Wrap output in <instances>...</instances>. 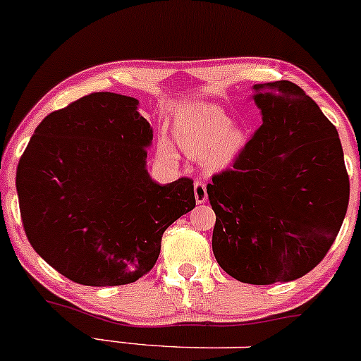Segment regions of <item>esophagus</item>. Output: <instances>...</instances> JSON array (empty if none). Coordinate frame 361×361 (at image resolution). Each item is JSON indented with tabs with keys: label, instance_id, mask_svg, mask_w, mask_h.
I'll return each instance as SVG.
<instances>
[{
	"label": "esophagus",
	"instance_id": "esophagus-1",
	"mask_svg": "<svg viewBox=\"0 0 361 361\" xmlns=\"http://www.w3.org/2000/svg\"><path fill=\"white\" fill-rule=\"evenodd\" d=\"M193 190H195V200H197V203H205L207 198H208L205 183H203V181L197 180V181H195Z\"/></svg>",
	"mask_w": 361,
	"mask_h": 361
}]
</instances>
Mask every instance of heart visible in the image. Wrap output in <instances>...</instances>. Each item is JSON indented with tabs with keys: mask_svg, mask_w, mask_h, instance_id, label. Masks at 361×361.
Segmentation results:
<instances>
[{
	"mask_svg": "<svg viewBox=\"0 0 361 361\" xmlns=\"http://www.w3.org/2000/svg\"><path fill=\"white\" fill-rule=\"evenodd\" d=\"M175 134L181 149L208 171L227 168L247 142L242 126L214 104H197L176 119Z\"/></svg>",
	"mask_w": 361,
	"mask_h": 361,
	"instance_id": "heart-1",
	"label": "heart"
}]
</instances>
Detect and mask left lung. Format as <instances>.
<instances>
[{
    "instance_id": "obj_1",
    "label": "left lung",
    "mask_w": 361,
    "mask_h": 361,
    "mask_svg": "<svg viewBox=\"0 0 361 361\" xmlns=\"http://www.w3.org/2000/svg\"><path fill=\"white\" fill-rule=\"evenodd\" d=\"M262 126L207 185L216 262L247 284L294 281L323 260L350 200L341 141L310 95L289 80L255 84Z\"/></svg>"
}]
</instances>
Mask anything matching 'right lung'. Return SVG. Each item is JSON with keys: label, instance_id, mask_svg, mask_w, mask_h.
Returning a JSON list of instances; mask_svg holds the SVG:
<instances>
[{"label": "right lung", "instance_id": "obj_1", "mask_svg": "<svg viewBox=\"0 0 361 361\" xmlns=\"http://www.w3.org/2000/svg\"><path fill=\"white\" fill-rule=\"evenodd\" d=\"M139 101L95 92L35 129L16 171L30 244L84 286H123L149 272L169 225L195 208L193 181L156 183L146 169L153 129Z\"/></svg>", "mask_w": 361, "mask_h": 361}]
</instances>
